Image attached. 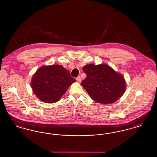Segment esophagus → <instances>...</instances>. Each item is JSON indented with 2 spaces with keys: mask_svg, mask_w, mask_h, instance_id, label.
Listing matches in <instances>:
<instances>
[{
  "mask_svg": "<svg viewBox=\"0 0 157 157\" xmlns=\"http://www.w3.org/2000/svg\"><path fill=\"white\" fill-rule=\"evenodd\" d=\"M76 80L78 82V83H80L81 82H82V78H81V77H80V76H78V77H77V78H76Z\"/></svg>",
  "mask_w": 157,
  "mask_h": 157,
  "instance_id": "1",
  "label": "esophagus"
}]
</instances>
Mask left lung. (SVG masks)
I'll return each instance as SVG.
<instances>
[{
	"mask_svg": "<svg viewBox=\"0 0 157 157\" xmlns=\"http://www.w3.org/2000/svg\"><path fill=\"white\" fill-rule=\"evenodd\" d=\"M86 77L82 85L89 96L96 102L109 104L124 94V77L106 64H87L83 68Z\"/></svg>",
	"mask_w": 157,
	"mask_h": 157,
	"instance_id": "8db88e82",
	"label": "left lung"
}]
</instances>
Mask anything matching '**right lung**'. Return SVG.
Here are the masks:
<instances>
[{
    "instance_id": "add662e5",
    "label": "right lung",
    "mask_w": 157,
    "mask_h": 157,
    "mask_svg": "<svg viewBox=\"0 0 157 157\" xmlns=\"http://www.w3.org/2000/svg\"><path fill=\"white\" fill-rule=\"evenodd\" d=\"M75 82L63 65L42 66L33 75L31 87L40 100L46 103H54L60 99Z\"/></svg>"
}]
</instances>
